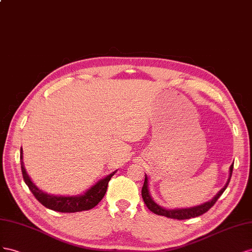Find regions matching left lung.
Returning <instances> with one entry per match:
<instances>
[{
	"label": "left lung",
	"instance_id": "obj_1",
	"mask_svg": "<svg viewBox=\"0 0 252 252\" xmlns=\"http://www.w3.org/2000/svg\"><path fill=\"white\" fill-rule=\"evenodd\" d=\"M232 170H233V163L230 166V171H229V178L225 185L224 188L219 191V193L215 195L211 200L207 202L205 204H202L199 206H195V207H191V208H184V209H164V208L160 207L159 205H157L153 198L151 197L150 192H149V183H148V176L146 175L145 177V183H143L142 189H141V195L143 198V202L147 205L148 209H150V211H152L153 213L157 214V215H162V217L166 218H170V219H175V220H189L191 218H196L202 215L204 213H206L210 208L217 203V200L220 198V196L226 190V188L229 185L230 178H231L232 175Z\"/></svg>",
	"mask_w": 252,
	"mask_h": 252
}]
</instances>
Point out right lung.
<instances>
[{
    "mask_svg": "<svg viewBox=\"0 0 252 252\" xmlns=\"http://www.w3.org/2000/svg\"><path fill=\"white\" fill-rule=\"evenodd\" d=\"M21 169H22V175L24 178L25 184L28 186V188L33 194V196L37 198L39 202L48 209H52L54 211L58 212H65V213H71V212H80L90 210L92 208L98 205V203L101 200L104 196V194L107 189V185L111 177L116 173V171L113 172L112 174L107 175L101 181H99L96 185L92 187L82 195H77V196H56V195H50L45 192L40 190L37 186H35L31 177L28 176L27 172L24 168L23 164V151L21 149Z\"/></svg>",
    "mask_w": 252,
    "mask_h": 252,
    "instance_id": "right-lung-1",
    "label": "right lung"
}]
</instances>
